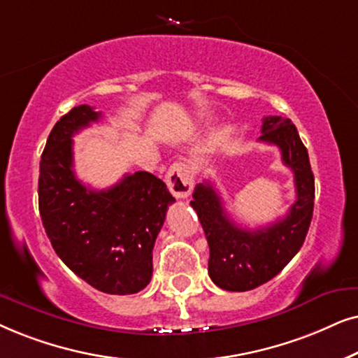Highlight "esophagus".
Returning a JSON list of instances; mask_svg holds the SVG:
<instances>
[{
    "mask_svg": "<svg viewBox=\"0 0 358 358\" xmlns=\"http://www.w3.org/2000/svg\"><path fill=\"white\" fill-rule=\"evenodd\" d=\"M166 185L175 198H187L192 193L194 176L192 166L185 162H176L166 171Z\"/></svg>",
    "mask_w": 358,
    "mask_h": 358,
    "instance_id": "esophagus-1",
    "label": "esophagus"
}]
</instances>
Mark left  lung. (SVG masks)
I'll return each instance as SVG.
<instances>
[{"label":"left lung","instance_id":"obj_1","mask_svg":"<svg viewBox=\"0 0 358 358\" xmlns=\"http://www.w3.org/2000/svg\"><path fill=\"white\" fill-rule=\"evenodd\" d=\"M259 141L278 147L294 173L296 201L287 216L254 231L237 226L208 182L196 185L189 203L208 239L209 276L227 292H249L278 275L301 249L313 219L314 175L296 126L282 116L264 117Z\"/></svg>","mask_w":358,"mask_h":358}]
</instances>
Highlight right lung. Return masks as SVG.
I'll return each mask as SVG.
<instances>
[{
	"label": "right lung",
	"instance_id": "right-lung-1",
	"mask_svg": "<svg viewBox=\"0 0 358 358\" xmlns=\"http://www.w3.org/2000/svg\"><path fill=\"white\" fill-rule=\"evenodd\" d=\"M101 113L80 104L55 122L41 157L39 213L62 262L93 288L132 294L152 278V250L175 201L149 171L124 175L108 189H92L73 171V137Z\"/></svg>",
	"mask_w": 358,
	"mask_h": 358
}]
</instances>
